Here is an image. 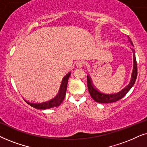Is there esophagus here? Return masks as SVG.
Returning a JSON list of instances; mask_svg holds the SVG:
<instances>
[{"instance_id":"1","label":"esophagus","mask_w":147,"mask_h":147,"mask_svg":"<svg viewBox=\"0 0 147 147\" xmlns=\"http://www.w3.org/2000/svg\"><path fill=\"white\" fill-rule=\"evenodd\" d=\"M84 64V62L82 61V60H79V61H77V64H76V66H77V68H81L82 66H83Z\"/></svg>"}]
</instances>
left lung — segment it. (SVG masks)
<instances>
[{
    "instance_id": "1",
    "label": "left lung",
    "mask_w": 147,
    "mask_h": 147,
    "mask_svg": "<svg viewBox=\"0 0 147 147\" xmlns=\"http://www.w3.org/2000/svg\"><path fill=\"white\" fill-rule=\"evenodd\" d=\"M129 42H130V44L133 46L132 42L131 40V39L128 36ZM132 50L133 52V70H132V76H131V80L130 83L126 87H125L122 90H121L120 91H119L118 93H113V94H107V93H103L99 91L98 90L95 89L94 87V86L92 83V81L91 79L90 76L87 75V87L88 90L91 95L92 98L95 100L96 102L98 103H113L116 102V101L120 100L124 97L126 94L130 91V89L132 87V86L134 85L135 81H136V77H137V63H136V56H135V52L134 49L132 48Z\"/></svg>"
}]
</instances>
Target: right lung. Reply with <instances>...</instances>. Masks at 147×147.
<instances>
[{
	"mask_svg": "<svg viewBox=\"0 0 147 147\" xmlns=\"http://www.w3.org/2000/svg\"><path fill=\"white\" fill-rule=\"evenodd\" d=\"M71 72L68 73L66 76H64L63 79L62 81L61 85H60V88L58 91V93L55 97H54L53 99H50V100L44 101V102L42 103H34V102H29V101L25 100L24 99L25 102L28 103L29 105H31V107H34L36 109H49L52 108L54 107H57L58 105L61 104V103L63 101L64 97L66 95V88H67V84L68 78H69Z\"/></svg>",
	"mask_w": 147,
	"mask_h": 147,
	"instance_id": "obj_1",
	"label": "right lung"
}]
</instances>
